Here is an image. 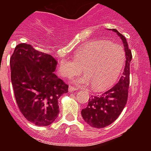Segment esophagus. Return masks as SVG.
I'll return each mask as SVG.
<instances>
[{
	"label": "esophagus",
	"mask_w": 151,
	"mask_h": 151,
	"mask_svg": "<svg viewBox=\"0 0 151 151\" xmlns=\"http://www.w3.org/2000/svg\"><path fill=\"white\" fill-rule=\"evenodd\" d=\"M77 89V88L73 87V86H72V85H70L69 86V92H73V91H76Z\"/></svg>",
	"instance_id": "obj_1"
}]
</instances>
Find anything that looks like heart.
<instances>
[{
	"mask_svg": "<svg viewBox=\"0 0 151 151\" xmlns=\"http://www.w3.org/2000/svg\"><path fill=\"white\" fill-rule=\"evenodd\" d=\"M124 65V53L118 45L104 40L86 43L76 52L73 60L62 59L57 71L63 78H71L83 73L78 84L91 83L95 91H103L112 86L119 78Z\"/></svg>",
	"mask_w": 151,
	"mask_h": 151,
	"instance_id": "obj_1",
	"label": "heart"
}]
</instances>
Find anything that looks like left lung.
<instances>
[{"label": "left lung", "mask_w": 151, "mask_h": 151, "mask_svg": "<svg viewBox=\"0 0 151 151\" xmlns=\"http://www.w3.org/2000/svg\"><path fill=\"white\" fill-rule=\"evenodd\" d=\"M113 31L117 33L123 42L125 52V66L119 81L110 90L99 96H91L87 107L81 110V115L90 126L93 128H104L112 124L125 106L128 100L130 75V63L132 52L129 48L125 37L116 29Z\"/></svg>", "instance_id": "obj_1"}]
</instances>
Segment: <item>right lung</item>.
<instances>
[{"label":"right lung","mask_w":151,"mask_h":151,"mask_svg":"<svg viewBox=\"0 0 151 151\" xmlns=\"http://www.w3.org/2000/svg\"><path fill=\"white\" fill-rule=\"evenodd\" d=\"M58 62L47 53L22 43L10 59L11 80L20 112L37 126H48L58 117L59 98L68 85L54 73Z\"/></svg>","instance_id":"1"}]
</instances>
